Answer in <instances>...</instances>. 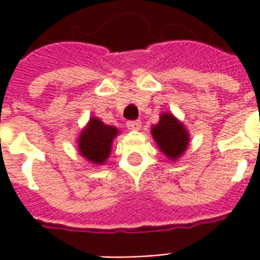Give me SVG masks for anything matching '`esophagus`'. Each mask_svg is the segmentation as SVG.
Wrapping results in <instances>:
<instances>
[{
    "label": "esophagus",
    "mask_w": 260,
    "mask_h": 260,
    "mask_svg": "<svg viewBox=\"0 0 260 260\" xmlns=\"http://www.w3.org/2000/svg\"><path fill=\"white\" fill-rule=\"evenodd\" d=\"M140 126H142L140 121H128L126 122V128L131 131H139L140 129Z\"/></svg>",
    "instance_id": "34e87169"
}]
</instances>
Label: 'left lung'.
Returning <instances> with one entry per match:
<instances>
[{"mask_svg":"<svg viewBox=\"0 0 260 260\" xmlns=\"http://www.w3.org/2000/svg\"><path fill=\"white\" fill-rule=\"evenodd\" d=\"M151 135L164 155L176 162L189 146V132L173 113L164 112L158 124L151 126Z\"/></svg>","mask_w":260,"mask_h":260,"instance_id":"obj_1","label":"left lung"}]
</instances>
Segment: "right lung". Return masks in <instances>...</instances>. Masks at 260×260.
<instances>
[{
    "instance_id": "add662e5",
    "label": "right lung",
    "mask_w": 260,
    "mask_h": 260,
    "mask_svg": "<svg viewBox=\"0 0 260 260\" xmlns=\"http://www.w3.org/2000/svg\"><path fill=\"white\" fill-rule=\"evenodd\" d=\"M120 135L116 126L106 125L96 117H90L76 139L77 151L91 165H105L112 152L113 140Z\"/></svg>"
}]
</instances>
